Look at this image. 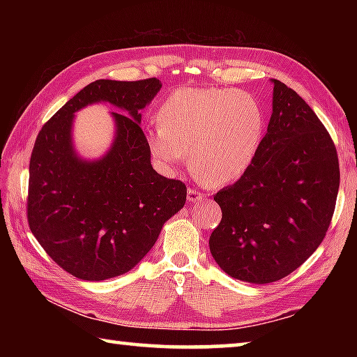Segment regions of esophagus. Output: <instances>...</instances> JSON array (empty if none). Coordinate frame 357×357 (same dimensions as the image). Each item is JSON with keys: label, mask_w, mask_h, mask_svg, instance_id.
<instances>
[{"label": "esophagus", "mask_w": 357, "mask_h": 357, "mask_svg": "<svg viewBox=\"0 0 357 357\" xmlns=\"http://www.w3.org/2000/svg\"><path fill=\"white\" fill-rule=\"evenodd\" d=\"M203 200V193L198 192L195 189H189L187 192V202L189 203H195V202H202Z\"/></svg>", "instance_id": "obj_1"}]
</instances>
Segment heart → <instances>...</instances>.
I'll return each mask as SVG.
<instances>
[{"mask_svg":"<svg viewBox=\"0 0 357 357\" xmlns=\"http://www.w3.org/2000/svg\"><path fill=\"white\" fill-rule=\"evenodd\" d=\"M146 129L153 159L172 170L190 151V168L211 187L234 183L253 165L266 132L263 105L238 89L181 88Z\"/></svg>","mask_w":357,"mask_h":357,"instance_id":"heart-1","label":"heart"}]
</instances>
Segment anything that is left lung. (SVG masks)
Listing matches in <instances>:
<instances>
[{
  "mask_svg": "<svg viewBox=\"0 0 357 357\" xmlns=\"http://www.w3.org/2000/svg\"><path fill=\"white\" fill-rule=\"evenodd\" d=\"M273 114L253 165L215 193L222 220L209 250L223 273L249 283L280 280L309 258L334 214L340 170L315 112L271 80Z\"/></svg>",
  "mask_w": 357,
  "mask_h": 357,
  "instance_id": "1",
  "label": "left lung"
}]
</instances>
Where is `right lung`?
Wrapping results in <instances>:
<instances>
[{
    "label": "right lung",
    "instance_id": "1",
    "mask_svg": "<svg viewBox=\"0 0 357 357\" xmlns=\"http://www.w3.org/2000/svg\"><path fill=\"white\" fill-rule=\"evenodd\" d=\"M157 78L96 80L66 102L40 129L29 160L28 222L50 258L77 279L100 282L134 269L164 223L183 209L187 189L151 165L142 113L160 91ZM113 105L107 153L84 160L71 138L75 113Z\"/></svg>",
    "mask_w": 357,
    "mask_h": 357
}]
</instances>
